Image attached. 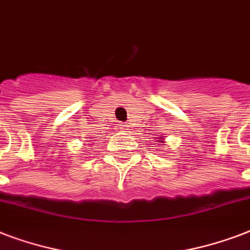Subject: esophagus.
<instances>
[{
  "instance_id": "esophagus-1",
  "label": "esophagus",
  "mask_w": 250,
  "mask_h": 250,
  "mask_svg": "<svg viewBox=\"0 0 250 250\" xmlns=\"http://www.w3.org/2000/svg\"><path fill=\"white\" fill-rule=\"evenodd\" d=\"M122 129H128L127 128V125H122Z\"/></svg>"
}]
</instances>
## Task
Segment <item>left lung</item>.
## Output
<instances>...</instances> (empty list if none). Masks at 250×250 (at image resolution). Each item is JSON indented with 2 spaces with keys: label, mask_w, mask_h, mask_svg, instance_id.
<instances>
[{
  "label": "left lung",
  "mask_w": 250,
  "mask_h": 250,
  "mask_svg": "<svg viewBox=\"0 0 250 250\" xmlns=\"http://www.w3.org/2000/svg\"><path fill=\"white\" fill-rule=\"evenodd\" d=\"M162 140H164V139H162V137H160V140H158V141H160V143H164Z\"/></svg>",
  "instance_id": "left-lung-1"
}]
</instances>
